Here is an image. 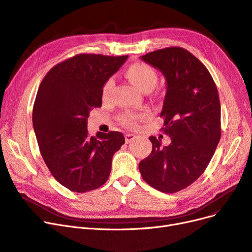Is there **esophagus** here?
I'll return each mask as SVG.
<instances>
[{
    "label": "esophagus",
    "instance_id": "obj_1",
    "mask_svg": "<svg viewBox=\"0 0 252 252\" xmlns=\"http://www.w3.org/2000/svg\"><path fill=\"white\" fill-rule=\"evenodd\" d=\"M125 138H126V143L127 144V143H129V142H132L133 140H135V139L137 138V136H135V135H133V134H126Z\"/></svg>",
    "mask_w": 252,
    "mask_h": 252
}]
</instances>
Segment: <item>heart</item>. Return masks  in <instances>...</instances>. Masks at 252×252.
Masks as SVG:
<instances>
[{
  "label": "heart",
  "instance_id": "1",
  "mask_svg": "<svg viewBox=\"0 0 252 252\" xmlns=\"http://www.w3.org/2000/svg\"><path fill=\"white\" fill-rule=\"evenodd\" d=\"M126 74L128 79L131 80L135 85L143 91L147 89H153L158 82V76L155 69L145 63H136L128 67L126 70ZM114 86V78H110L106 81V83L102 86V98L107 99L109 98L112 89ZM144 115L133 113V112H126L119 117L120 123L127 126H134L140 120Z\"/></svg>",
  "mask_w": 252,
  "mask_h": 252
}]
</instances>
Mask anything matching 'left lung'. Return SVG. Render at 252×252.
<instances>
[{"label":"left lung","instance_id":"obj_1","mask_svg":"<svg viewBox=\"0 0 252 252\" xmlns=\"http://www.w3.org/2000/svg\"><path fill=\"white\" fill-rule=\"evenodd\" d=\"M141 59L166 79L162 131L171 143L162 146L150 137L153 150L139 164V171L153 188L175 193L199 178L216 151L221 137L218 90L207 67L180 46L151 52Z\"/></svg>","mask_w":252,"mask_h":252}]
</instances>
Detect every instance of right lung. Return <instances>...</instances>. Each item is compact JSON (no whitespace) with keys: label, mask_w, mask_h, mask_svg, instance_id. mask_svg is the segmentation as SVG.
Here are the masks:
<instances>
[{"label":"right lung","mask_w":252,"mask_h":252,"mask_svg":"<svg viewBox=\"0 0 252 252\" xmlns=\"http://www.w3.org/2000/svg\"><path fill=\"white\" fill-rule=\"evenodd\" d=\"M127 56L79 54L45 74L33 107V126L43 161L70 191L99 188L111 172L112 158L125 144L120 132L89 136L90 111L101 107L102 86Z\"/></svg>","instance_id":"add662e5"}]
</instances>
